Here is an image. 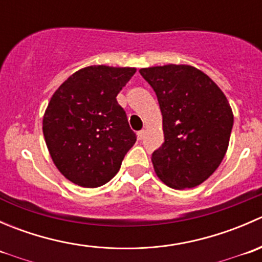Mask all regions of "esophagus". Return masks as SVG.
Segmentation results:
<instances>
[{"label":"esophagus","mask_w":262,"mask_h":262,"mask_svg":"<svg viewBox=\"0 0 262 262\" xmlns=\"http://www.w3.org/2000/svg\"><path fill=\"white\" fill-rule=\"evenodd\" d=\"M146 136V130H139L138 133H137V138L141 141V139H143V137Z\"/></svg>","instance_id":"1"}]
</instances>
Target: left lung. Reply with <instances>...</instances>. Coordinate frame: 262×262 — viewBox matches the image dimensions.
<instances>
[{
  "label": "left lung",
  "instance_id": "1",
  "mask_svg": "<svg viewBox=\"0 0 262 262\" xmlns=\"http://www.w3.org/2000/svg\"><path fill=\"white\" fill-rule=\"evenodd\" d=\"M157 95L165 143L152 153L161 181L190 189L213 175L226 156L233 113L209 76L187 64L141 68Z\"/></svg>",
  "mask_w": 262,
  "mask_h": 262
}]
</instances>
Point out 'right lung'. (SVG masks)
Returning a JSON list of instances; mask_svg holds the SVG:
<instances>
[{
	"label": "right lung",
	"instance_id": "right-lung-1",
	"mask_svg": "<svg viewBox=\"0 0 262 262\" xmlns=\"http://www.w3.org/2000/svg\"><path fill=\"white\" fill-rule=\"evenodd\" d=\"M136 71L90 66L53 94L44 113L43 134L55 167L73 184L99 187L109 182L136 143V133L116 101Z\"/></svg>",
	"mask_w": 262,
	"mask_h": 262
}]
</instances>
